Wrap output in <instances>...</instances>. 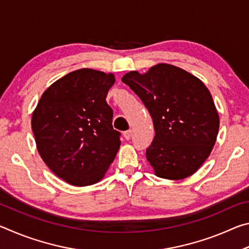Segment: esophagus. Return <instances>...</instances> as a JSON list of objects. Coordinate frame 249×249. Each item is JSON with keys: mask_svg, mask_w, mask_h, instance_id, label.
Here are the masks:
<instances>
[{"mask_svg": "<svg viewBox=\"0 0 249 249\" xmlns=\"http://www.w3.org/2000/svg\"><path fill=\"white\" fill-rule=\"evenodd\" d=\"M132 129H128V130H125L124 132V137H125V140H127V141H129L130 140V137H132Z\"/></svg>", "mask_w": 249, "mask_h": 249, "instance_id": "1", "label": "esophagus"}]
</instances>
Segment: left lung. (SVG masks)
I'll return each instance as SVG.
<instances>
[{
    "label": "left lung",
    "mask_w": 249,
    "mask_h": 249,
    "mask_svg": "<svg viewBox=\"0 0 249 249\" xmlns=\"http://www.w3.org/2000/svg\"><path fill=\"white\" fill-rule=\"evenodd\" d=\"M122 81L150 113L155 137L146 157L155 175L169 180L192 176L215 145L220 117L199 78L178 67L158 64L145 73L130 71Z\"/></svg>",
    "instance_id": "obj_1"
}]
</instances>
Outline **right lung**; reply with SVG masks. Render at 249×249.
Segmentation results:
<instances>
[{"label":"right lung","mask_w":249,"mask_h":249,"mask_svg":"<svg viewBox=\"0 0 249 249\" xmlns=\"http://www.w3.org/2000/svg\"><path fill=\"white\" fill-rule=\"evenodd\" d=\"M113 73L83 68L46 90L33 112L32 129L41 159L54 175L75 187L91 185L107 171L120 149L107 103Z\"/></svg>","instance_id":"add662e5"}]
</instances>
